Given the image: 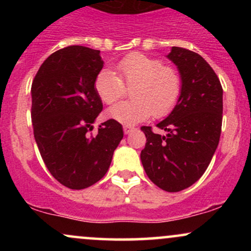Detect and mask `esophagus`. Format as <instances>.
Instances as JSON below:
<instances>
[{"mask_svg": "<svg viewBox=\"0 0 251 251\" xmlns=\"http://www.w3.org/2000/svg\"><path fill=\"white\" fill-rule=\"evenodd\" d=\"M134 129V126H131V125H124V132H125V134H128L131 133L132 131Z\"/></svg>", "mask_w": 251, "mask_h": 251, "instance_id": "esophagus-1", "label": "esophagus"}]
</instances>
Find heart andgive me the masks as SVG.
<instances>
[{
	"label": "heart",
	"instance_id": "obj_1",
	"mask_svg": "<svg viewBox=\"0 0 251 251\" xmlns=\"http://www.w3.org/2000/svg\"><path fill=\"white\" fill-rule=\"evenodd\" d=\"M116 72L103 68L96 77L94 87L103 102L111 105L125 94V85L132 86L133 99L108 109L111 119L134 125L154 117H163L175 107L181 93L179 73L162 60L142 53L128 54L116 66Z\"/></svg>",
	"mask_w": 251,
	"mask_h": 251
}]
</instances>
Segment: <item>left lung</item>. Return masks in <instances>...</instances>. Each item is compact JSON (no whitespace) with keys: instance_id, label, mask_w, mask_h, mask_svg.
I'll use <instances>...</instances> for the list:
<instances>
[{"instance_id":"8db88e82","label":"left lung","mask_w":251,"mask_h":251,"mask_svg":"<svg viewBox=\"0 0 251 251\" xmlns=\"http://www.w3.org/2000/svg\"><path fill=\"white\" fill-rule=\"evenodd\" d=\"M168 59L177 66L181 93L177 105L154 133L143 126L145 149L140 153L144 170L158 188L178 192L203 176L212 159L222 129L223 88L220 79L200 54L172 47Z\"/></svg>"}]
</instances>
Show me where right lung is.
<instances>
[{"mask_svg":"<svg viewBox=\"0 0 251 251\" xmlns=\"http://www.w3.org/2000/svg\"><path fill=\"white\" fill-rule=\"evenodd\" d=\"M100 50L70 46L42 63L31 85L34 138L48 171L62 185L86 189L99 181L123 139L122 124L109 119L96 135L92 124L102 111L94 82Z\"/></svg>","mask_w":251,"mask_h":251,"instance_id":"obj_1","label":"right lung"}]
</instances>
